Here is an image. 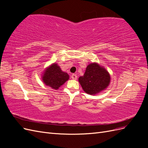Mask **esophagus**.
Returning a JSON list of instances; mask_svg holds the SVG:
<instances>
[{
	"instance_id": "1",
	"label": "esophagus",
	"mask_w": 148,
	"mask_h": 148,
	"mask_svg": "<svg viewBox=\"0 0 148 148\" xmlns=\"http://www.w3.org/2000/svg\"><path fill=\"white\" fill-rule=\"evenodd\" d=\"M71 78H72L73 79H77V75H75V74H72L71 75Z\"/></svg>"
}]
</instances>
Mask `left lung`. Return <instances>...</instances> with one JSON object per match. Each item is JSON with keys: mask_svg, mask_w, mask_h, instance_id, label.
<instances>
[{"mask_svg": "<svg viewBox=\"0 0 148 148\" xmlns=\"http://www.w3.org/2000/svg\"><path fill=\"white\" fill-rule=\"evenodd\" d=\"M78 80L84 92L94 95L108 86L110 77L104 68L93 63L87 66L84 75L80 77Z\"/></svg>", "mask_w": 148, "mask_h": 148, "instance_id": "1", "label": "left lung"}]
</instances>
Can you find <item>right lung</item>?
I'll use <instances>...</instances> for the list:
<instances>
[{
  "mask_svg": "<svg viewBox=\"0 0 148 148\" xmlns=\"http://www.w3.org/2000/svg\"><path fill=\"white\" fill-rule=\"evenodd\" d=\"M69 79V75L62 71L57 64H53L47 68L42 76L43 82L54 89H59Z\"/></svg>",
  "mask_w": 148,
  "mask_h": 148,
  "instance_id": "1",
  "label": "right lung"
}]
</instances>
